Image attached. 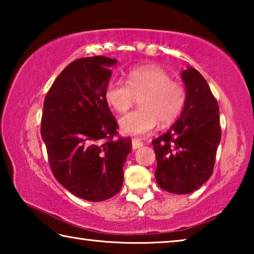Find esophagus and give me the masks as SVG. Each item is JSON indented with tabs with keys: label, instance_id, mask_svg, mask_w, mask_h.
<instances>
[{
	"label": "esophagus",
	"instance_id": "1",
	"mask_svg": "<svg viewBox=\"0 0 254 254\" xmlns=\"http://www.w3.org/2000/svg\"><path fill=\"white\" fill-rule=\"evenodd\" d=\"M143 145L142 141H140L139 139H133L132 140V148L133 149H137V148H141Z\"/></svg>",
	"mask_w": 254,
	"mask_h": 254
}]
</instances>
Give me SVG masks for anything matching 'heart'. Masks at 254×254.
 <instances>
[{"mask_svg": "<svg viewBox=\"0 0 254 254\" xmlns=\"http://www.w3.org/2000/svg\"><path fill=\"white\" fill-rule=\"evenodd\" d=\"M139 98L140 109L124 115L120 128L124 134L143 135L158 126L167 127L179 117L186 102L182 83L173 80L165 69L141 66L127 72V83L112 78L105 86L104 98L109 106L123 113Z\"/></svg>", "mask_w": 254, "mask_h": 254, "instance_id": "heart-1", "label": "heart"}]
</instances>
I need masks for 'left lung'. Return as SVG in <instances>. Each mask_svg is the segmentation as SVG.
I'll return each mask as SVG.
<instances>
[{"instance_id":"8db88e82","label":"left lung","mask_w":254,"mask_h":254,"mask_svg":"<svg viewBox=\"0 0 254 254\" xmlns=\"http://www.w3.org/2000/svg\"><path fill=\"white\" fill-rule=\"evenodd\" d=\"M186 102L179 119L165 134L152 140L157 158L154 177L173 194H189L213 173L221 141L220 109L207 81L195 68L182 71Z\"/></svg>"}]
</instances>
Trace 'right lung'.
Here are the masks:
<instances>
[{"label": "right lung", "mask_w": 254, "mask_h": 254, "mask_svg": "<svg viewBox=\"0 0 254 254\" xmlns=\"http://www.w3.org/2000/svg\"><path fill=\"white\" fill-rule=\"evenodd\" d=\"M118 60L95 56L69 64L45 98L41 137L55 178L88 201L113 197L123 185L131 139L118 137V122L104 98L110 67Z\"/></svg>", "instance_id": "1"}]
</instances>
